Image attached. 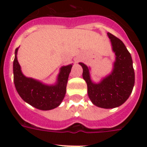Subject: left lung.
Returning a JSON list of instances; mask_svg holds the SVG:
<instances>
[{
  "label": "left lung",
  "mask_w": 147,
  "mask_h": 147,
  "mask_svg": "<svg viewBox=\"0 0 147 147\" xmlns=\"http://www.w3.org/2000/svg\"><path fill=\"white\" fill-rule=\"evenodd\" d=\"M110 39L114 62L111 73L99 82H94L91 76V68L83 62L82 77L87 83L88 95L93 105L101 108H114L127 100L134 86L135 74L132 57L125 45L118 38L107 33Z\"/></svg>",
  "instance_id": "obj_1"
}]
</instances>
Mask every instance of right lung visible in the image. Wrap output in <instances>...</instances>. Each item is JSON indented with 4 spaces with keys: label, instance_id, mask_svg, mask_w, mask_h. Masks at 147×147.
I'll use <instances>...</instances> for the list:
<instances>
[{
    "label": "right lung",
    "instance_id": "add662e5",
    "mask_svg": "<svg viewBox=\"0 0 147 147\" xmlns=\"http://www.w3.org/2000/svg\"><path fill=\"white\" fill-rule=\"evenodd\" d=\"M18 49H15L13 72L15 88L20 98L39 110L49 111L59 107L66 93L68 78L73 64L60 68L54 84H45L40 80L24 76L17 60Z\"/></svg>",
    "mask_w": 147,
    "mask_h": 147
}]
</instances>
